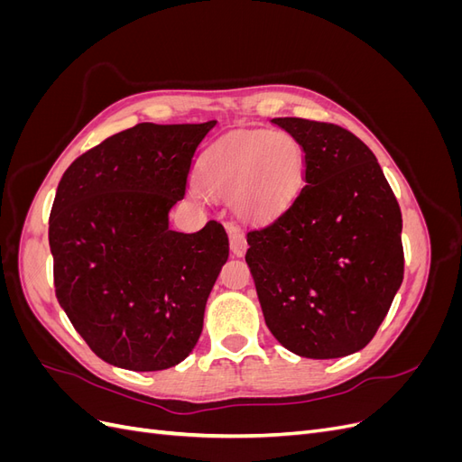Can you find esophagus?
Listing matches in <instances>:
<instances>
[{
  "label": "esophagus",
  "instance_id": "obj_1",
  "mask_svg": "<svg viewBox=\"0 0 462 462\" xmlns=\"http://www.w3.org/2000/svg\"><path fill=\"white\" fill-rule=\"evenodd\" d=\"M227 233H229V243H231V253L235 256H243L246 253V236L245 233L235 226V223H227Z\"/></svg>",
  "mask_w": 462,
  "mask_h": 462
}]
</instances>
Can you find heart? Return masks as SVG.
Segmentation results:
<instances>
[{"label": "heart", "instance_id": "b5f03b06", "mask_svg": "<svg viewBox=\"0 0 462 462\" xmlns=\"http://www.w3.org/2000/svg\"><path fill=\"white\" fill-rule=\"evenodd\" d=\"M306 170V153L295 136L283 131H256L231 136L209 148L199 167L202 189L217 199H233L245 219L263 221L297 197ZM202 200V190L192 189Z\"/></svg>", "mask_w": 462, "mask_h": 462}]
</instances>
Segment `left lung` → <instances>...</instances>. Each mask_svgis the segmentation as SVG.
Listing matches in <instances>:
<instances>
[{
  "mask_svg": "<svg viewBox=\"0 0 462 462\" xmlns=\"http://www.w3.org/2000/svg\"><path fill=\"white\" fill-rule=\"evenodd\" d=\"M272 121L302 144L306 170L285 212L246 235L265 326L299 356L353 355L372 341L402 283L399 202L351 131L300 117Z\"/></svg>",
  "mask_w": 462,
  "mask_h": 462,
  "instance_id": "left-lung-1",
  "label": "left lung"
}]
</instances>
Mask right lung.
Returning <instances> with one entry per match:
<instances>
[{
    "label": "right lung",
    "instance_id": "add662e5",
    "mask_svg": "<svg viewBox=\"0 0 462 462\" xmlns=\"http://www.w3.org/2000/svg\"><path fill=\"white\" fill-rule=\"evenodd\" d=\"M216 121L134 127L63 173L50 214L53 285L67 318L109 365L156 372L197 345L229 239L221 223L170 229L192 158Z\"/></svg>",
    "mask_w": 462,
    "mask_h": 462
}]
</instances>
